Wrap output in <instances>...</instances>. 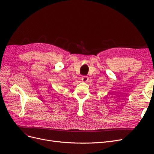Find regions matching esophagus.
<instances>
[{
	"mask_svg": "<svg viewBox=\"0 0 154 154\" xmlns=\"http://www.w3.org/2000/svg\"><path fill=\"white\" fill-rule=\"evenodd\" d=\"M82 80L83 82H87L88 81V76H83L82 78Z\"/></svg>",
	"mask_w": 154,
	"mask_h": 154,
	"instance_id": "obj_1",
	"label": "esophagus"
}]
</instances>
